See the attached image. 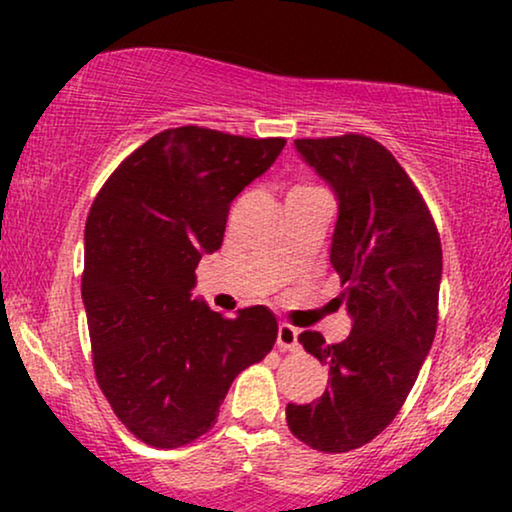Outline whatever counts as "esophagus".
I'll use <instances>...</instances> for the list:
<instances>
[{"instance_id": "esophagus-1", "label": "esophagus", "mask_w": 512, "mask_h": 512, "mask_svg": "<svg viewBox=\"0 0 512 512\" xmlns=\"http://www.w3.org/2000/svg\"><path fill=\"white\" fill-rule=\"evenodd\" d=\"M277 347L279 352H296L298 349V328L291 324H279L277 328Z\"/></svg>"}]
</instances>
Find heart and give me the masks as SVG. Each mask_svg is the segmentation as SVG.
<instances>
[{
	"instance_id": "b5f03b06",
	"label": "heart",
	"mask_w": 512,
	"mask_h": 512,
	"mask_svg": "<svg viewBox=\"0 0 512 512\" xmlns=\"http://www.w3.org/2000/svg\"><path fill=\"white\" fill-rule=\"evenodd\" d=\"M310 188H317V186H312V184H305V181H300V184H296L289 191V195H296V193H303V191H310Z\"/></svg>"
}]
</instances>
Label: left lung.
<instances>
[{
    "label": "left lung",
    "mask_w": 512,
    "mask_h": 512,
    "mask_svg": "<svg viewBox=\"0 0 512 512\" xmlns=\"http://www.w3.org/2000/svg\"><path fill=\"white\" fill-rule=\"evenodd\" d=\"M296 149L338 195L331 263L354 324L335 345L298 335L328 368V387L286 405V424L312 450L338 454L380 436L403 408L436 335L443 249L415 181L377 139L347 132L296 139Z\"/></svg>",
    "instance_id": "obj_1"
}]
</instances>
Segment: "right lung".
<instances>
[{
    "label": "right lung",
    "instance_id": "obj_1",
    "mask_svg": "<svg viewBox=\"0 0 512 512\" xmlns=\"http://www.w3.org/2000/svg\"><path fill=\"white\" fill-rule=\"evenodd\" d=\"M284 144L181 125L132 151L95 195L81 275L93 368L111 410L146 445L198 440L235 377L275 345L268 307L223 317L191 289L202 254L221 247L233 200Z\"/></svg>",
    "mask_w": 512,
    "mask_h": 512
}]
</instances>
